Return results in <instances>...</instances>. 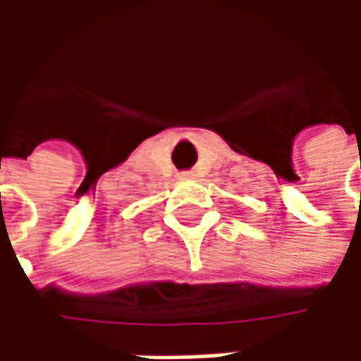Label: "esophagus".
Listing matches in <instances>:
<instances>
[{"label":"esophagus","instance_id":"esophagus-1","mask_svg":"<svg viewBox=\"0 0 361 361\" xmlns=\"http://www.w3.org/2000/svg\"><path fill=\"white\" fill-rule=\"evenodd\" d=\"M193 176H195V173L189 172V170H188V172H181L180 173V178H193Z\"/></svg>","mask_w":361,"mask_h":361}]
</instances>
